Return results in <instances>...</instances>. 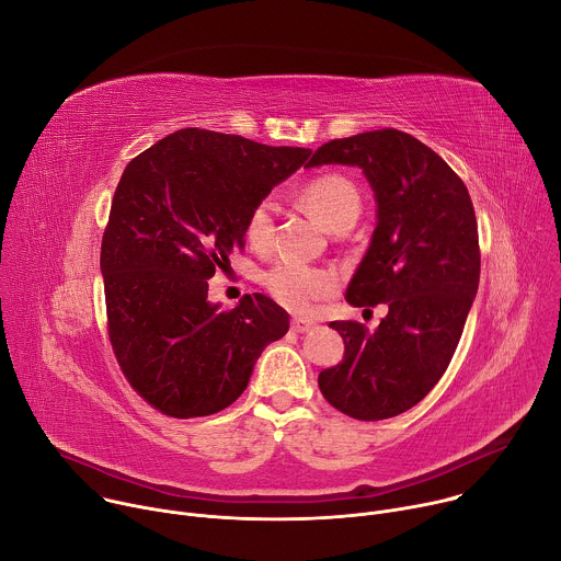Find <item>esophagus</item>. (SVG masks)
<instances>
[{"mask_svg":"<svg viewBox=\"0 0 561 561\" xmlns=\"http://www.w3.org/2000/svg\"><path fill=\"white\" fill-rule=\"evenodd\" d=\"M317 324L312 322V319H306V317H295L293 322H290V329L295 331V333H306V331H310V329H314Z\"/></svg>","mask_w":561,"mask_h":561,"instance_id":"1","label":"esophagus"}]
</instances>
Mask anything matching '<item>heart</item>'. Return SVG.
<instances>
[{"instance_id": "1", "label": "heart", "mask_w": 561, "mask_h": 561, "mask_svg": "<svg viewBox=\"0 0 561 561\" xmlns=\"http://www.w3.org/2000/svg\"><path fill=\"white\" fill-rule=\"evenodd\" d=\"M299 202L329 230L351 228L362 210V197L355 184L342 175H319L299 191ZM275 208L271 199L260 202L247 219V237L257 251L273 242ZM268 290L290 310H308L314 301L329 297L335 286V273L299 262H277L264 277Z\"/></svg>"}]
</instances>
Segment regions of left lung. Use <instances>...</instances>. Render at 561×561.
Here are the masks:
<instances>
[{
    "instance_id": "1",
    "label": "left lung",
    "mask_w": 561,
    "mask_h": 561,
    "mask_svg": "<svg viewBox=\"0 0 561 561\" xmlns=\"http://www.w3.org/2000/svg\"><path fill=\"white\" fill-rule=\"evenodd\" d=\"M324 164L359 169L370 184L377 224L346 301L388 312L375 331L331 322L346 351L317 381L337 411L377 422L420 404L453 359L479 286L477 219L463 182L409 133L333 139L306 169Z\"/></svg>"
}]
</instances>
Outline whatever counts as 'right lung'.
I'll use <instances>...</instances> for the list:
<instances>
[{
	"instance_id": "right-lung-1",
	"label": "right lung",
	"mask_w": 561,
	"mask_h": 561,
	"mask_svg": "<svg viewBox=\"0 0 561 561\" xmlns=\"http://www.w3.org/2000/svg\"><path fill=\"white\" fill-rule=\"evenodd\" d=\"M308 148L184 128L124 169L102 239L108 335L130 386L171 417L224 411L262 351L288 333L271 297L230 310L208 279L244 247L247 219L308 159Z\"/></svg>"
}]
</instances>
